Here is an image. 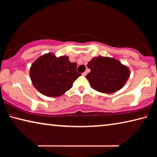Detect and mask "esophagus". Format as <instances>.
<instances>
[{"label": "esophagus", "mask_w": 157, "mask_h": 157, "mask_svg": "<svg viewBox=\"0 0 157 157\" xmlns=\"http://www.w3.org/2000/svg\"><path fill=\"white\" fill-rule=\"evenodd\" d=\"M86 74H87V73H86V72H84V73L82 74V75L83 76H85V75H86Z\"/></svg>", "instance_id": "obj_1"}]
</instances>
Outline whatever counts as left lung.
I'll return each instance as SVG.
<instances>
[{
  "label": "left lung",
  "mask_w": 157,
  "mask_h": 157,
  "mask_svg": "<svg viewBox=\"0 0 157 157\" xmlns=\"http://www.w3.org/2000/svg\"><path fill=\"white\" fill-rule=\"evenodd\" d=\"M87 67L86 75L92 88L103 94H113L124 86L130 76V70L115 59L108 56L94 57Z\"/></svg>",
  "instance_id": "left-lung-1"
}]
</instances>
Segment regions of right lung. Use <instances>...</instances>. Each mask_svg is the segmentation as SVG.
<instances>
[{
	"instance_id": "1",
	"label": "right lung",
	"mask_w": 157,
	"mask_h": 157,
	"mask_svg": "<svg viewBox=\"0 0 157 157\" xmlns=\"http://www.w3.org/2000/svg\"><path fill=\"white\" fill-rule=\"evenodd\" d=\"M77 63H71L68 56L56 57L54 54L42 55L30 68L29 74L34 87L43 95L60 96L72 88L81 75L76 71Z\"/></svg>"
}]
</instances>
